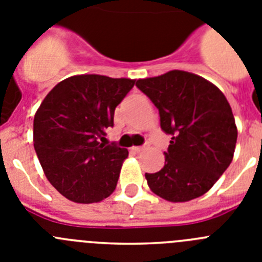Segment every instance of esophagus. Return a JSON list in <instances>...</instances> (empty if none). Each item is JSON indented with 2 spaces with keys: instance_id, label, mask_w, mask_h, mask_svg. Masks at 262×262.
Masks as SVG:
<instances>
[{
  "instance_id": "obj_1",
  "label": "esophagus",
  "mask_w": 262,
  "mask_h": 262,
  "mask_svg": "<svg viewBox=\"0 0 262 262\" xmlns=\"http://www.w3.org/2000/svg\"><path fill=\"white\" fill-rule=\"evenodd\" d=\"M144 148L145 147H133V148H131V149H133L134 152H142L143 149H144Z\"/></svg>"
}]
</instances>
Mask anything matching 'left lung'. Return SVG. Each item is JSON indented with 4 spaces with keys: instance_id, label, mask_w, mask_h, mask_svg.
I'll return each instance as SVG.
<instances>
[{
    "instance_id": "1",
    "label": "left lung",
    "mask_w": 262,
    "mask_h": 262,
    "mask_svg": "<svg viewBox=\"0 0 262 262\" xmlns=\"http://www.w3.org/2000/svg\"><path fill=\"white\" fill-rule=\"evenodd\" d=\"M136 86L159 108L161 128L172 135L163 169L145 173L149 189L169 202L207 193L236 147L237 127L226 96L206 78L178 69L140 78Z\"/></svg>"
}]
</instances>
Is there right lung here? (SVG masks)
I'll return each instance as SVG.
<instances>
[{
  "label": "right lung",
  "mask_w": 262,
  "mask_h": 262,
  "mask_svg": "<svg viewBox=\"0 0 262 262\" xmlns=\"http://www.w3.org/2000/svg\"><path fill=\"white\" fill-rule=\"evenodd\" d=\"M131 78L76 75L60 81L34 118V148L46 177L72 202L94 203L117 187L126 148L101 143Z\"/></svg>",
  "instance_id": "1"
}]
</instances>
